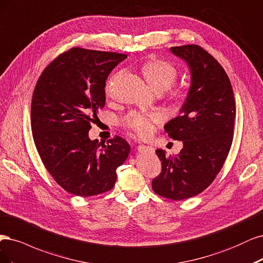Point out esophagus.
Listing matches in <instances>:
<instances>
[{
  "label": "esophagus",
  "mask_w": 263,
  "mask_h": 263,
  "mask_svg": "<svg viewBox=\"0 0 263 263\" xmlns=\"http://www.w3.org/2000/svg\"><path fill=\"white\" fill-rule=\"evenodd\" d=\"M138 151L140 152V153H145V152H148V153H153L154 152V147L152 146H148V145H139L138 146Z\"/></svg>",
  "instance_id": "obj_1"
}]
</instances>
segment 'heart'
<instances>
[{
    "instance_id": "heart-1",
    "label": "heart",
    "mask_w": 263,
    "mask_h": 263,
    "mask_svg": "<svg viewBox=\"0 0 263 263\" xmlns=\"http://www.w3.org/2000/svg\"><path fill=\"white\" fill-rule=\"evenodd\" d=\"M142 73L145 78L149 87L153 89L156 94L168 89L176 82L178 71L176 67L163 60L148 61L142 66ZM112 80H110L107 84L106 90L109 92L111 86ZM171 96L174 99H181L183 97L182 89H175L171 92ZM160 121V115L156 112L145 114L139 111H131L122 118L121 123L124 128L132 135L138 138H147L154 130L156 123Z\"/></svg>"
}]
</instances>
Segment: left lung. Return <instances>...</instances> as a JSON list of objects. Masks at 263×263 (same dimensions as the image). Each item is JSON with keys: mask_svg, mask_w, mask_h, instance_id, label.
Returning a JSON list of instances; mask_svg holds the SVG:
<instances>
[{"mask_svg": "<svg viewBox=\"0 0 263 263\" xmlns=\"http://www.w3.org/2000/svg\"><path fill=\"white\" fill-rule=\"evenodd\" d=\"M171 51L190 71V87L179 116L165 125L169 138L181 141L183 146L173 157H167L164 149L156 151L162 173L152 188L178 201L201 193L221 171L232 146L236 106L226 72L204 49L188 45Z\"/></svg>", "mask_w": 263, "mask_h": 263, "instance_id": "8db88e82", "label": "left lung"}]
</instances>
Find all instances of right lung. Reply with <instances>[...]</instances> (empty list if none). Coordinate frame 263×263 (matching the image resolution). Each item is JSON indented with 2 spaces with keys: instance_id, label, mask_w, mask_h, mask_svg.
Segmentation results:
<instances>
[{
  "instance_id": "obj_1",
  "label": "right lung",
  "mask_w": 263,
  "mask_h": 263,
  "mask_svg": "<svg viewBox=\"0 0 263 263\" xmlns=\"http://www.w3.org/2000/svg\"><path fill=\"white\" fill-rule=\"evenodd\" d=\"M125 54L73 48L42 72L31 100V131L42 163L61 187L79 197L109 191L130 153L124 139L107 144L88 131L106 103L108 76Z\"/></svg>"
}]
</instances>
